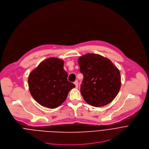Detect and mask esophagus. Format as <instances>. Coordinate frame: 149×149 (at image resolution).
<instances>
[{"instance_id": "1", "label": "esophagus", "mask_w": 149, "mask_h": 149, "mask_svg": "<svg viewBox=\"0 0 149 149\" xmlns=\"http://www.w3.org/2000/svg\"><path fill=\"white\" fill-rule=\"evenodd\" d=\"M74 84H75L76 87L77 88V87H78V81H75L74 82Z\"/></svg>"}]
</instances>
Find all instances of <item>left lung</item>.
I'll return each mask as SVG.
<instances>
[{"instance_id": "1", "label": "left lung", "mask_w": 149, "mask_h": 149, "mask_svg": "<svg viewBox=\"0 0 149 149\" xmlns=\"http://www.w3.org/2000/svg\"><path fill=\"white\" fill-rule=\"evenodd\" d=\"M84 78L80 92L84 100L97 107L111 103L121 87L119 70L110 59L95 53H87L78 58Z\"/></svg>"}]
</instances>
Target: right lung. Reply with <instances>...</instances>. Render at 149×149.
Segmentation results:
<instances>
[{"mask_svg":"<svg viewBox=\"0 0 149 149\" xmlns=\"http://www.w3.org/2000/svg\"><path fill=\"white\" fill-rule=\"evenodd\" d=\"M64 61L57 57L43 61L30 73L28 85L33 98L40 105L54 109L66 99L75 85L68 80V73L63 68Z\"/></svg>","mask_w":149,"mask_h":149,"instance_id":"1","label":"right lung"}]
</instances>
